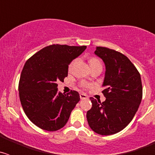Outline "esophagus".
<instances>
[{
  "instance_id": "obj_1",
  "label": "esophagus",
  "mask_w": 155,
  "mask_h": 155,
  "mask_svg": "<svg viewBox=\"0 0 155 155\" xmlns=\"http://www.w3.org/2000/svg\"><path fill=\"white\" fill-rule=\"evenodd\" d=\"M80 98H81V99H86V98H87V96L85 94H83V93H81V94H80Z\"/></svg>"
}]
</instances>
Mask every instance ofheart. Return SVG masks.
Returning <instances> with one entry per match:
<instances>
[{"label": "heart", "mask_w": 155, "mask_h": 155, "mask_svg": "<svg viewBox=\"0 0 155 155\" xmlns=\"http://www.w3.org/2000/svg\"><path fill=\"white\" fill-rule=\"evenodd\" d=\"M74 64V61L73 62H71V64H70L69 66V69L71 70V68H72V66H73ZM89 64H90V67L91 66H94V65H96V64H101V63H100V61H98V59L96 58H91L89 60Z\"/></svg>", "instance_id": "1"}]
</instances>
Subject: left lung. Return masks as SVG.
<instances>
[{
  "label": "left lung",
  "instance_id": "1",
  "mask_svg": "<svg viewBox=\"0 0 155 155\" xmlns=\"http://www.w3.org/2000/svg\"><path fill=\"white\" fill-rule=\"evenodd\" d=\"M94 54L105 64L102 93L105 100L100 102L90 98L92 107L87 112V120L94 132L107 136L124 130L136 114L142 99L141 78L121 53L97 46Z\"/></svg>",
  "mask_w": 155,
  "mask_h": 155
}]
</instances>
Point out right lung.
<instances>
[{
	"label": "right lung",
	"instance_id": "right-lung-1",
	"mask_svg": "<svg viewBox=\"0 0 155 155\" xmlns=\"http://www.w3.org/2000/svg\"><path fill=\"white\" fill-rule=\"evenodd\" d=\"M87 46L51 45L34 54L25 64L18 91L25 113L35 126L47 131L66 125L80 101L78 92L58 91L57 82L68 76V66Z\"/></svg>",
	"mask_w": 155,
	"mask_h": 155
}]
</instances>
